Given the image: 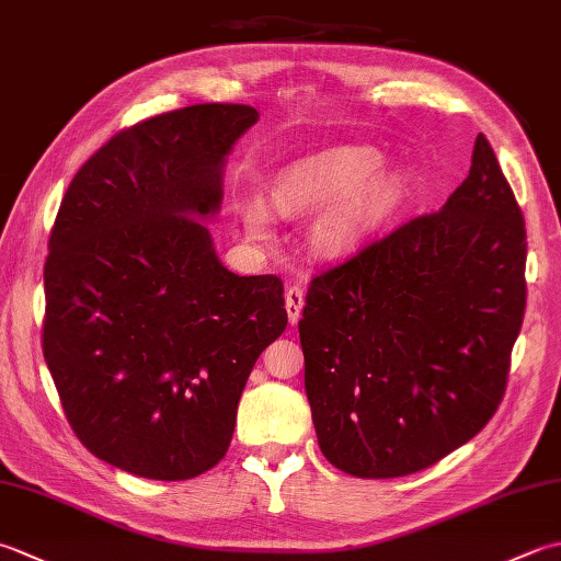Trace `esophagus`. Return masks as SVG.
<instances>
[{
  "mask_svg": "<svg viewBox=\"0 0 561 561\" xmlns=\"http://www.w3.org/2000/svg\"><path fill=\"white\" fill-rule=\"evenodd\" d=\"M304 301H306V294L301 287H289L287 294H284V304H287V313H289V323H299L301 311H304Z\"/></svg>",
  "mask_w": 561,
  "mask_h": 561,
  "instance_id": "esophagus-1",
  "label": "esophagus"
}]
</instances>
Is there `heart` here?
Returning <instances> with one entry per match:
<instances>
[{
	"label": "heart",
	"instance_id": "b5f03b06",
	"mask_svg": "<svg viewBox=\"0 0 561 561\" xmlns=\"http://www.w3.org/2000/svg\"><path fill=\"white\" fill-rule=\"evenodd\" d=\"M378 153L366 147H340L296 161L270 181V202L282 217L318 211L311 241L328 255L354 248L383 217L396 195L386 175H371ZM241 217L250 236L265 241L272 233V211L262 199H245Z\"/></svg>",
	"mask_w": 561,
	"mask_h": 561
}]
</instances>
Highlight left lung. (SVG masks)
Listing matches in <instances>:
<instances>
[{
	"mask_svg": "<svg viewBox=\"0 0 561 561\" xmlns=\"http://www.w3.org/2000/svg\"><path fill=\"white\" fill-rule=\"evenodd\" d=\"M526 245L514 190L478 135L444 207L316 274L299 335L318 444L335 468L402 478L482 432L526 313Z\"/></svg>",
	"mask_w": 561,
	"mask_h": 561,
	"instance_id": "1",
	"label": "left lung"
}]
</instances>
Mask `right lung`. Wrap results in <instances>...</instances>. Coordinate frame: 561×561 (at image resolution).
Here are the masks:
<instances>
[{
	"mask_svg": "<svg viewBox=\"0 0 561 561\" xmlns=\"http://www.w3.org/2000/svg\"><path fill=\"white\" fill-rule=\"evenodd\" d=\"M257 111L199 103L113 135L71 178L45 260L43 354L93 456L193 480L229 450L257 356L287 328L277 274L238 277L202 217Z\"/></svg>",
	"mask_w": 561,
	"mask_h": 561,
	"instance_id": "right-lung-1",
	"label": "right lung"
}]
</instances>
